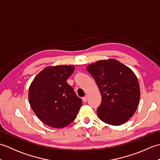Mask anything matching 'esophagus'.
Segmentation results:
<instances>
[{
    "instance_id": "esophagus-1",
    "label": "esophagus",
    "mask_w": 160,
    "mask_h": 160,
    "mask_svg": "<svg viewBox=\"0 0 160 160\" xmlns=\"http://www.w3.org/2000/svg\"><path fill=\"white\" fill-rule=\"evenodd\" d=\"M87 99H88L87 96H85V97L82 98V100H83V102H86L87 101Z\"/></svg>"
}]
</instances>
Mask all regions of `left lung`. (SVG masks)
<instances>
[{"mask_svg":"<svg viewBox=\"0 0 160 160\" xmlns=\"http://www.w3.org/2000/svg\"><path fill=\"white\" fill-rule=\"evenodd\" d=\"M86 69L100 91L98 118L111 125L125 123L136 111L140 97V85L133 71L114 59L98 61Z\"/></svg>","mask_w":160,"mask_h":160,"instance_id":"8db88e82","label":"left lung"}]
</instances>
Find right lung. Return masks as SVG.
I'll use <instances>...</instances> for the list:
<instances>
[{
    "label": "right lung",
    "mask_w": 160,
    "mask_h": 160,
    "mask_svg": "<svg viewBox=\"0 0 160 160\" xmlns=\"http://www.w3.org/2000/svg\"><path fill=\"white\" fill-rule=\"evenodd\" d=\"M75 68L61 65L49 67L37 75L29 89L32 110L43 123L63 128L76 119L82 102L67 82Z\"/></svg>",
    "instance_id": "obj_1"
}]
</instances>
